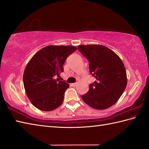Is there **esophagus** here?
<instances>
[{
    "mask_svg": "<svg viewBox=\"0 0 149 149\" xmlns=\"http://www.w3.org/2000/svg\"><path fill=\"white\" fill-rule=\"evenodd\" d=\"M77 84V83H72V86H76Z\"/></svg>",
    "mask_w": 149,
    "mask_h": 149,
    "instance_id": "1",
    "label": "esophagus"
}]
</instances>
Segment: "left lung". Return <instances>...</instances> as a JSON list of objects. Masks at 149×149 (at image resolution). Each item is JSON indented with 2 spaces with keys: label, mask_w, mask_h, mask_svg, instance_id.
Here are the masks:
<instances>
[{
  "label": "left lung",
  "mask_w": 149,
  "mask_h": 149,
  "mask_svg": "<svg viewBox=\"0 0 149 149\" xmlns=\"http://www.w3.org/2000/svg\"><path fill=\"white\" fill-rule=\"evenodd\" d=\"M78 49L89 62V70L95 81L81 95L93 109L103 110L114 104L127 84L126 70L118 55L102 45H80Z\"/></svg>",
  "instance_id": "1"
}]
</instances>
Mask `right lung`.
I'll return each instance as SVG.
<instances>
[{
    "mask_svg": "<svg viewBox=\"0 0 149 149\" xmlns=\"http://www.w3.org/2000/svg\"><path fill=\"white\" fill-rule=\"evenodd\" d=\"M73 46H48L40 49L29 61L23 83L31 103L42 111H51L63 103L69 84L56 79L64 72L66 58L76 50Z\"/></svg>",
    "mask_w": 149,
    "mask_h": 149,
    "instance_id": "obj_1",
    "label": "right lung"
}]
</instances>
